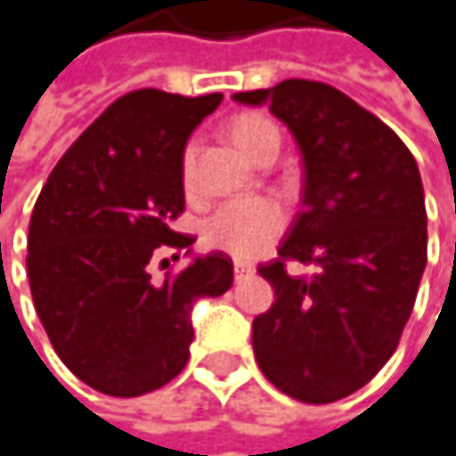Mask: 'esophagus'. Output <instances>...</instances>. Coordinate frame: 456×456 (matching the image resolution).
<instances>
[{"instance_id":"esophagus-1","label":"esophagus","mask_w":456,"mask_h":456,"mask_svg":"<svg viewBox=\"0 0 456 456\" xmlns=\"http://www.w3.org/2000/svg\"><path fill=\"white\" fill-rule=\"evenodd\" d=\"M254 273V265L251 262H235V278H246V275H251Z\"/></svg>"}]
</instances>
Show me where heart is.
Returning <instances> with one entry per match:
<instances>
[{
    "label": "heart",
    "instance_id": "obj_1",
    "mask_svg": "<svg viewBox=\"0 0 456 456\" xmlns=\"http://www.w3.org/2000/svg\"><path fill=\"white\" fill-rule=\"evenodd\" d=\"M230 132L232 140L240 145V151L254 161H262L267 153H275L281 145L278 126L259 113L238 116ZM181 175L189 189L194 178V145L183 151ZM283 226H286V213L273 197H246L216 208L202 221V240L208 248L224 251L238 259H251L283 232Z\"/></svg>",
    "mask_w": 456,
    "mask_h": 456
}]
</instances>
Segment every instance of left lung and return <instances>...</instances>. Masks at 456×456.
Masks as SVG:
<instances>
[{"instance_id":"8db88e82","label":"left lung","mask_w":456,"mask_h":456,"mask_svg":"<svg viewBox=\"0 0 456 456\" xmlns=\"http://www.w3.org/2000/svg\"><path fill=\"white\" fill-rule=\"evenodd\" d=\"M295 134L303 210L259 265L275 303L254 319L259 370L300 403H335L362 389L395 354L428 265V210L405 142L343 91L291 77L240 91ZM289 261L314 264L291 276Z\"/></svg>"}]
</instances>
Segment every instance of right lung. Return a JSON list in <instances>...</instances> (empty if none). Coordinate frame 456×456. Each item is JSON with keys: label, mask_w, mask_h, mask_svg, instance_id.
Returning <instances> with one entry per match:
<instances>
[{"label": "right lung", "mask_w": 456, "mask_h": 456, "mask_svg": "<svg viewBox=\"0 0 456 456\" xmlns=\"http://www.w3.org/2000/svg\"><path fill=\"white\" fill-rule=\"evenodd\" d=\"M221 94L129 91L59 159L28 221V286L59 360L91 389L137 397L173 381L194 340L191 308L232 286V259L191 256L181 161ZM165 250L190 265L156 281ZM167 265V259H161Z\"/></svg>", "instance_id": "add662e5"}]
</instances>
